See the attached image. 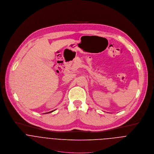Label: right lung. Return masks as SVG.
Segmentation results:
<instances>
[{
    "label": "right lung",
    "mask_w": 154,
    "mask_h": 154,
    "mask_svg": "<svg viewBox=\"0 0 154 154\" xmlns=\"http://www.w3.org/2000/svg\"><path fill=\"white\" fill-rule=\"evenodd\" d=\"M53 112V111H51V112H48V113H50V112Z\"/></svg>",
    "instance_id": "add662e5"
}]
</instances>
